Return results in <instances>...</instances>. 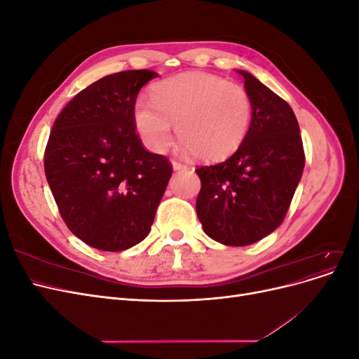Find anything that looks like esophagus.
I'll return each mask as SVG.
<instances>
[{
    "instance_id": "34e87169",
    "label": "esophagus",
    "mask_w": 359,
    "mask_h": 359,
    "mask_svg": "<svg viewBox=\"0 0 359 359\" xmlns=\"http://www.w3.org/2000/svg\"><path fill=\"white\" fill-rule=\"evenodd\" d=\"M172 168H173V170H186L189 166L184 165V163L177 161V160H172Z\"/></svg>"
}]
</instances>
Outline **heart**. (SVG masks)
I'll list each match as a JSON object with an SVG mask.
<instances>
[{"instance_id":"heart-1","label":"heart","mask_w":359,"mask_h":359,"mask_svg":"<svg viewBox=\"0 0 359 359\" xmlns=\"http://www.w3.org/2000/svg\"><path fill=\"white\" fill-rule=\"evenodd\" d=\"M153 102L139 99L133 121L145 147L165 151L177 124L186 153L220 161L241 147L252 124L253 106L243 86L205 72H186L153 86Z\"/></svg>"}]
</instances>
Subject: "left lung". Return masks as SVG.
<instances>
[{
    "label": "left lung",
    "instance_id": "left-lung-1",
    "mask_svg": "<svg viewBox=\"0 0 359 359\" xmlns=\"http://www.w3.org/2000/svg\"><path fill=\"white\" fill-rule=\"evenodd\" d=\"M236 72L252 100V124L233 156L196 169L202 184L196 212L214 241L243 247L262 240L283 222L306 157L292 107L252 73Z\"/></svg>",
    "mask_w": 359,
    "mask_h": 359
}]
</instances>
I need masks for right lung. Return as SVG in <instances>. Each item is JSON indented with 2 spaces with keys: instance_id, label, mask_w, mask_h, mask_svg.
<instances>
[{
  "instance_id": "right-lung-1",
  "label": "right lung",
  "mask_w": 359,
  "mask_h": 359,
  "mask_svg": "<svg viewBox=\"0 0 359 359\" xmlns=\"http://www.w3.org/2000/svg\"><path fill=\"white\" fill-rule=\"evenodd\" d=\"M157 76H104L73 97L49 136L45 172L62 220L103 252L145 240L172 177L168 158L148 153L133 121L140 88Z\"/></svg>"
}]
</instances>
